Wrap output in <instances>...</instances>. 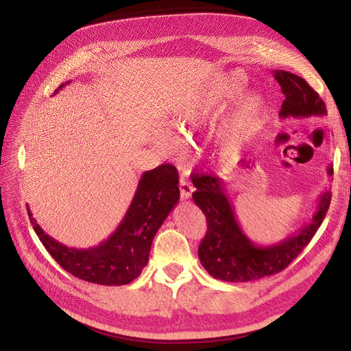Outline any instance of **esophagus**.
<instances>
[{
    "label": "esophagus",
    "instance_id": "esophagus-1",
    "mask_svg": "<svg viewBox=\"0 0 351 351\" xmlns=\"http://www.w3.org/2000/svg\"><path fill=\"white\" fill-rule=\"evenodd\" d=\"M193 190H195V187L189 178H184V177L180 178V195H182L183 199H189L190 196H192Z\"/></svg>",
    "mask_w": 351,
    "mask_h": 351
}]
</instances>
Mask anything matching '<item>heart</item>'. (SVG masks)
Wrapping results in <instances>:
<instances>
[{
    "label": "heart",
    "mask_w": 351,
    "mask_h": 351,
    "mask_svg": "<svg viewBox=\"0 0 351 351\" xmlns=\"http://www.w3.org/2000/svg\"><path fill=\"white\" fill-rule=\"evenodd\" d=\"M246 88V76L239 70L217 77L200 89L192 98L186 99L174 110V123L180 130H189L205 121L212 114L221 111L239 98ZM268 104L261 93H249L237 104L236 110L222 125L221 137L226 152H234L246 142L267 112ZM171 142V141H169Z\"/></svg>",
    "instance_id": "obj_1"
}]
</instances>
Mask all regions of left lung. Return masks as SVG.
<instances>
[{
    "mask_svg": "<svg viewBox=\"0 0 351 351\" xmlns=\"http://www.w3.org/2000/svg\"><path fill=\"white\" fill-rule=\"evenodd\" d=\"M274 77L285 97L280 110L281 119L326 115L324 101L304 79L284 70H275ZM326 173L332 176L331 165ZM192 182L196 187L192 197L208 222L206 236L199 246L200 263L212 277L227 282L256 281L289 267L321 227L331 202L329 192L322 193L309 224L280 243L258 246L240 228L219 177L195 174Z\"/></svg>",
    "mask_w": 351,
    "mask_h": 351,
    "instance_id": "1",
    "label": "left lung"
}]
</instances>
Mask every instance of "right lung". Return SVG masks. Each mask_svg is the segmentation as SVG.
<instances>
[{"instance_id": "1", "label": "right lung", "mask_w": 351, "mask_h": 351, "mask_svg": "<svg viewBox=\"0 0 351 351\" xmlns=\"http://www.w3.org/2000/svg\"><path fill=\"white\" fill-rule=\"evenodd\" d=\"M61 88L64 83L54 93ZM177 184L178 173L171 164L145 171L120 226L107 240L89 249L67 247L58 243L36 224L29 206L27 214L39 240L61 268L88 282L124 285L139 277L149 261L156 231L180 199Z\"/></svg>"}]
</instances>
